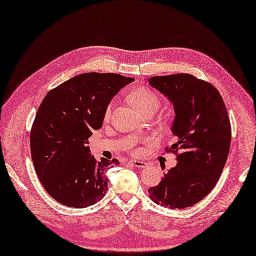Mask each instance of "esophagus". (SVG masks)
I'll return each mask as SVG.
<instances>
[{"label": "esophagus", "mask_w": 256, "mask_h": 256, "mask_svg": "<svg viewBox=\"0 0 256 256\" xmlns=\"http://www.w3.org/2000/svg\"><path fill=\"white\" fill-rule=\"evenodd\" d=\"M130 164H133L134 167L136 168H139V169H144V168H146L148 167V164L146 162H142V160H130Z\"/></svg>", "instance_id": "esophagus-1"}]
</instances>
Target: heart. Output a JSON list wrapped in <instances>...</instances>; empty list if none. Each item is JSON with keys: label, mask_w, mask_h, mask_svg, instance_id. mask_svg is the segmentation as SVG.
I'll list each match as a JSON object with an SVG mask.
<instances>
[{"label": "heart", "mask_w": 256, "mask_h": 256, "mask_svg": "<svg viewBox=\"0 0 256 256\" xmlns=\"http://www.w3.org/2000/svg\"><path fill=\"white\" fill-rule=\"evenodd\" d=\"M130 100L140 114H144V112L151 108L158 110L160 105L158 94L155 92H153V90L144 86L134 89L130 94ZM114 107V101L112 100L110 102H108V104L106 105L104 110V119H108L110 117ZM130 149L133 152H137V150L135 149L133 144H130Z\"/></svg>", "instance_id": "heart-1"}]
</instances>
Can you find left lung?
Instances as JSON below:
<instances>
[{"label":"left lung","mask_w":256,"mask_h":256,"mask_svg":"<svg viewBox=\"0 0 256 256\" xmlns=\"http://www.w3.org/2000/svg\"><path fill=\"white\" fill-rule=\"evenodd\" d=\"M149 84L173 103L172 132L178 136L166 148L178 164L149 188V196L170 208H189L212 190L224 168L232 134L226 107L215 87L192 74L153 76Z\"/></svg>","instance_id":"left-lung-1"}]
</instances>
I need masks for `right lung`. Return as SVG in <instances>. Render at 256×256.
Masks as SVG:
<instances>
[{
	"mask_svg": "<svg viewBox=\"0 0 256 256\" xmlns=\"http://www.w3.org/2000/svg\"><path fill=\"white\" fill-rule=\"evenodd\" d=\"M133 80L116 73L80 74L41 102L30 130V154L40 183L57 202L83 208L105 196L106 172L119 162L96 160L88 139L102 126L110 98Z\"/></svg>",
	"mask_w": 256,
	"mask_h": 256,
	"instance_id": "1",
	"label": "right lung"
}]
</instances>
